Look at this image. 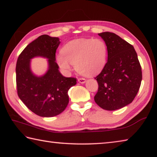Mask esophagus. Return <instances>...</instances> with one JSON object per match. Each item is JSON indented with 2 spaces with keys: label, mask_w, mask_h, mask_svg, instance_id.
I'll use <instances>...</instances> for the list:
<instances>
[{
  "label": "esophagus",
  "mask_w": 157,
  "mask_h": 157,
  "mask_svg": "<svg viewBox=\"0 0 157 157\" xmlns=\"http://www.w3.org/2000/svg\"><path fill=\"white\" fill-rule=\"evenodd\" d=\"M78 82H79V83L84 84L86 82V79L85 78H79L78 79Z\"/></svg>",
  "instance_id": "34e87169"
}]
</instances>
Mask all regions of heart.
<instances>
[{
  "label": "heart",
  "instance_id": "heart-1",
  "mask_svg": "<svg viewBox=\"0 0 157 157\" xmlns=\"http://www.w3.org/2000/svg\"><path fill=\"white\" fill-rule=\"evenodd\" d=\"M107 46L101 39H76L67 43L62 53L56 56V62L65 72L75 65L76 71L85 76L99 74L106 63Z\"/></svg>",
  "mask_w": 157,
  "mask_h": 157
}]
</instances>
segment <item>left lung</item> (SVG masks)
Here are the masks:
<instances>
[{"mask_svg":"<svg viewBox=\"0 0 157 157\" xmlns=\"http://www.w3.org/2000/svg\"><path fill=\"white\" fill-rule=\"evenodd\" d=\"M108 51V60L96 77L99 88L94 96L98 106L114 111L130 104L141 85V65L136 51L128 42L113 32L99 34Z\"/></svg>","mask_w":157,"mask_h":157,"instance_id":"8db88e82","label":"left lung"}]
</instances>
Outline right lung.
<instances>
[{
    "label": "right lung",
    "instance_id": "add662e5",
    "mask_svg": "<svg viewBox=\"0 0 157 157\" xmlns=\"http://www.w3.org/2000/svg\"><path fill=\"white\" fill-rule=\"evenodd\" d=\"M60 43L58 37L41 35L25 47L16 64L18 97L30 111L41 117L61 113L68 104L69 89L77 83L76 78H65L58 70L56 51ZM36 56L49 58V70L43 76H34L30 69V59Z\"/></svg>",
    "mask_w": 157,
    "mask_h": 157
}]
</instances>
